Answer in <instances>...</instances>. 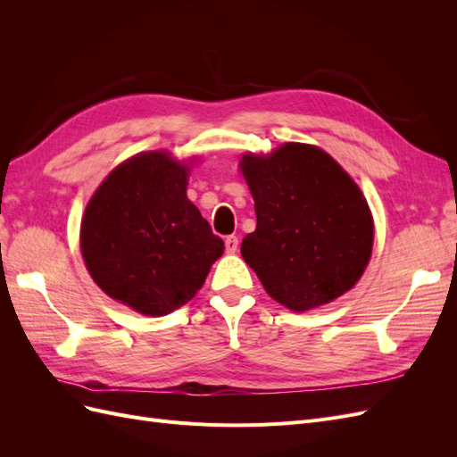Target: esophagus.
I'll return each instance as SVG.
<instances>
[{
	"label": "esophagus",
	"instance_id": "34e87169",
	"mask_svg": "<svg viewBox=\"0 0 457 457\" xmlns=\"http://www.w3.org/2000/svg\"><path fill=\"white\" fill-rule=\"evenodd\" d=\"M225 250H227L228 255L237 253V252H238V238H237V237H227V240H225Z\"/></svg>",
	"mask_w": 457,
	"mask_h": 457
}]
</instances>
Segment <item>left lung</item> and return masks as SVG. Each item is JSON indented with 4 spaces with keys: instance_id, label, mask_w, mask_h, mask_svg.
<instances>
[{
    "instance_id": "8db88e82",
    "label": "left lung",
    "mask_w": 457,
    "mask_h": 457,
    "mask_svg": "<svg viewBox=\"0 0 457 457\" xmlns=\"http://www.w3.org/2000/svg\"><path fill=\"white\" fill-rule=\"evenodd\" d=\"M238 168L257 217L240 253L265 292L305 312L353 289L373 250L371 210L354 179L307 143L245 152Z\"/></svg>"
}]
</instances>
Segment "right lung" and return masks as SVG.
I'll return each instance as SVG.
<instances>
[{"label":"right lung","mask_w":457,"mask_h":457,"mask_svg":"<svg viewBox=\"0 0 457 457\" xmlns=\"http://www.w3.org/2000/svg\"><path fill=\"white\" fill-rule=\"evenodd\" d=\"M196 162L139 152L104 177L81 217L79 250L93 282L139 314L187 305L225 252L187 196Z\"/></svg>","instance_id":"right-lung-1"}]
</instances>
